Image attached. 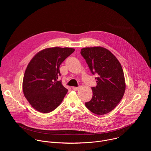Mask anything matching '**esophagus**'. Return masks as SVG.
<instances>
[{"label": "esophagus", "mask_w": 151, "mask_h": 151, "mask_svg": "<svg viewBox=\"0 0 151 151\" xmlns=\"http://www.w3.org/2000/svg\"><path fill=\"white\" fill-rule=\"evenodd\" d=\"M72 89H73V90H75V91H78V90L79 89V87H73L72 88Z\"/></svg>", "instance_id": "esophagus-1"}]
</instances>
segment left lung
Instances as JSON below:
<instances>
[{
	"instance_id": "left-lung-1",
	"label": "left lung",
	"mask_w": 151,
	"mask_h": 151,
	"mask_svg": "<svg viewBox=\"0 0 151 151\" xmlns=\"http://www.w3.org/2000/svg\"><path fill=\"white\" fill-rule=\"evenodd\" d=\"M81 54L85 58L97 85L92 87L91 100L85 103V106L96 115L110 112L121 100L125 91L124 72L119 61L108 50L101 47L81 49Z\"/></svg>"
}]
</instances>
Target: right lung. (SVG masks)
<instances>
[{
    "label": "right lung",
    "instance_id": "add662e5",
    "mask_svg": "<svg viewBox=\"0 0 151 151\" xmlns=\"http://www.w3.org/2000/svg\"><path fill=\"white\" fill-rule=\"evenodd\" d=\"M74 51L72 48H48L37 52L29 62L23 78V91L38 112H52L67 94L68 90L57 81L61 75L59 68Z\"/></svg>",
    "mask_w": 151,
    "mask_h": 151
}]
</instances>
